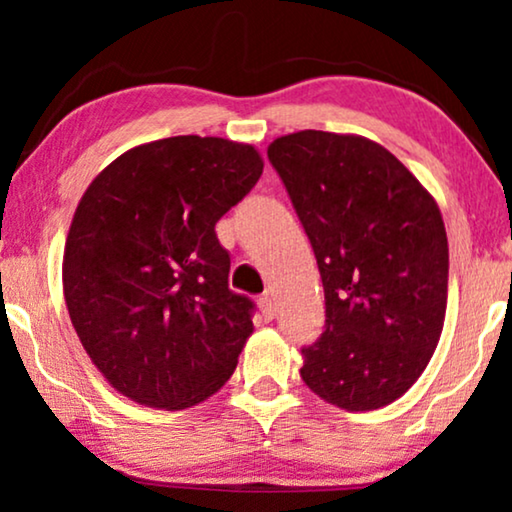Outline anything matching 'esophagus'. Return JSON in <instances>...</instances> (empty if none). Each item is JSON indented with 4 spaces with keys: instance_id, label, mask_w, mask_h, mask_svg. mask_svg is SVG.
Returning <instances> with one entry per match:
<instances>
[{
    "instance_id": "34e87169",
    "label": "esophagus",
    "mask_w": 512,
    "mask_h": 512,
    "mask_svg": "<svg viewBox=\"0 0 512 512\" xmlns=\"http://www.w3.org/2000/svg\"><path fill=\"white\" fill-rule=\"evenodd\" d=\"M258 307H261V314L265 321L275 319V300H272L270 293H263V296L258 298Z\"/></svg>"
}]
</instances>
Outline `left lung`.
Segmentation results:
<instances>
[{
    "mask_svg": "<svg viewBox=\"0 0 512 512\" xmlns=\"http://www.w3.org/2000/svg\"><path fill=\"white\" fill-rule=\"evenodd\" d=\"M268 158L317 256L326 331L300 377L349 412L401 398L429 366L447 310V235L433 195L373 139L277 137Z\"/></svg>",
    "mask_w": 512,
    "mask_h": 512,
    "instance_id": "left-lung-1",
    "label": "left lung"
}]
</instances>
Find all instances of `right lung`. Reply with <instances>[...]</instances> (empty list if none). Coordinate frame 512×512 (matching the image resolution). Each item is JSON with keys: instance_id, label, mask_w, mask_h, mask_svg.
I'll return each mask as SVG.
<instances>
[{"instance_id": "obj_1", "label": "right lung", "mask_w": 512, "mask_h": 512, "mask_svg": "<svg viewBox=\"0 0 512 512\" xmlns=\"http://www.w3.org/2000/svg\"><path fill=\"white\" fill-rule=\"evenodd\" d=\"M261 174L251 144L181 135L125 151L86 188L62 289L83 349L118 394L184 410L233 375L254 303L228 289L214 226Z\"/></svg>"}]
</instances>
